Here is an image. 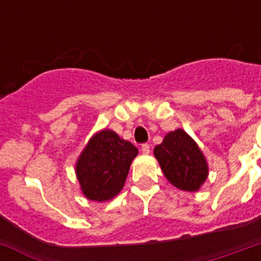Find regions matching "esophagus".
<instances>
[{"label":"esophagus","instance_id":"1","mask_svg":"<svg viewBox=\"0 0 261 261\" xmlns=\"http://www.w3.org/2000/svg\"><path fill=\"white\" fill-rule=\"evenodd\" d=\"M141 151H142V154L147 155L149 153H150V146H149L147 143H145V145H142V146H141Z\"/></svg>","mask_w":261,"mask_h":261}]
</instances>
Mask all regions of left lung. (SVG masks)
<instances>
[{"label":"left lung","mask_w":261,"mask_h":261,"mask_svg":"<svg viewBox=\"0 0 261 261\" xmlns=\"http://www.w3.org/2000/svg\"><path fill=\"white\" fill-rule=\"evenodd\" d=\"M164 176L177 190L196 192L208 176V164L198 143L181 128L171 131L154 147Z\"/></svg>","instance_id":"1"}]
</instances>
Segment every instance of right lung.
<instances>
[{
  "mask_svg": "<svg viewBox=\"0 0 261 261\" xmlns=\"http://www.w3.org/2000/svg\"><path fill=\"white\" fill-rule=\"evenodd\" d=\"M138 149L104 128L92 135L75 163V174L84 196L108 202L122 191Z\"/></svg>",
  "mask_w": 261,
  "mask_h": 261,
  "instance_id": "right-lung-1",
  "label": "right lung"
}]
</instances>
